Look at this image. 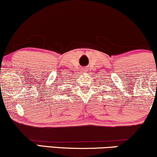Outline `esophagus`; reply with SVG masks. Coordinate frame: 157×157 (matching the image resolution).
<instances>
[{
    "label": "esophagus",
    "instance_id": "34e87169",
    "mask_svg": "<svg viewBox=\"0 0 157 157\" xmlns=\"http://www.w3.org/2000/svg\"><path fill=\"white\" fill-rule=\"evenodd\" d=\"M82 71H83V72H86V68H83V70H82Z\"/></svg>",
    "mask_w": 157,
    "mask_h": 157
}]
</instances>
